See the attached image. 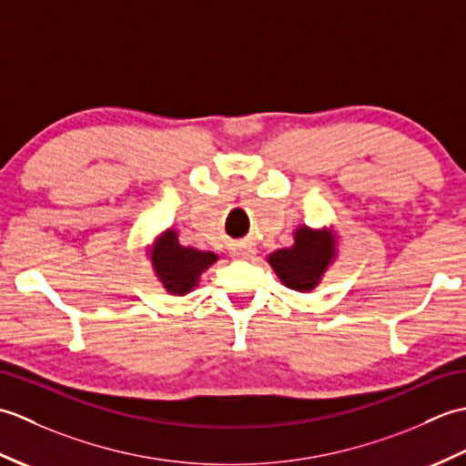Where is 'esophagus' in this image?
<instances>
[{"label":"esophagus","mask_w":466,"mask_h":466,"mask_svg":"<svg viewBox=\"0 0 466 466\" xmlns=\"http://www.w3.org/2000/svg\"><path fill=\"white\" fill-rule=\"evenodd\" d=\"M254 254H256V250L252 248V244H238L232 250V256H234V258H238V260H250Z\"/></svg>","instance_id":"esophagus-1"}]
</instances>
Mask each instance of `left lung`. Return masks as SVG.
Wrapping results in <instances>:
<instances>
[{"label": "left lung", "instance_id": "left-lung-1", "mask_svg": "<svg viewBox=\"0 0 466 466\" xmlns=\"http://www.w3.org/2000/svg\"><path fill=\"white\" fill-rule=\"evenodd\" d=\"M339 258V234L332 228L299 226L294 244L268 254V264L286 289L312 292Z\"/></svg>", "mask_w": 466, "mask_h": 466}]
</instances>
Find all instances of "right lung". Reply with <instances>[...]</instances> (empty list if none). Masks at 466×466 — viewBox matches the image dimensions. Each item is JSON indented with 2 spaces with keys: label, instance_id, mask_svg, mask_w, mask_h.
<instances>
[{
  "label": "right lung",
  "instance_id": "right-lung-1",
  "mask_svg": "<svg viewBox=\"0 0 466 466\" xmlns=\"http://www.w3.org/2000/svg\"><path fill=\"white\" fill-rule=\"evenodd\" d=\"M146 256L157 282L172 296L192 292L200 284L202 274L220 258L214 252L182 246L176 228H166L160 236H156V240L147 246Z\"/></svg>",
  "mask_w": 466,
  "mask_h": 466
}]
</instances>
